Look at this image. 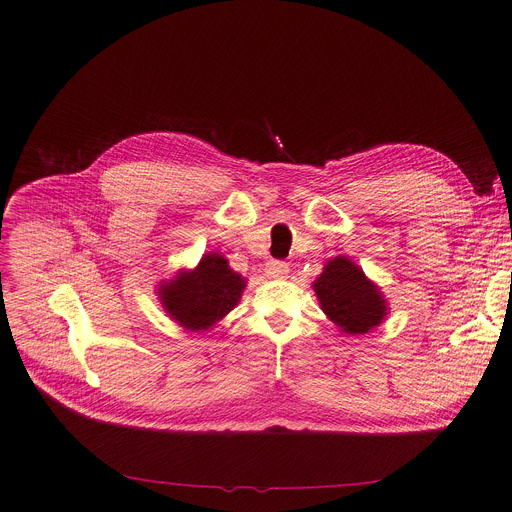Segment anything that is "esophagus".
Returning a JSON list of instances; mask_svg holds the SVG:
<instances>
[{"mask_svg": "<svg viewBox=\"0 0 512 512\" xmlns=\"http://www.w3.org/2000/svg\"><path fill=\"white\" fill-rule=\"evenodd\" d=\"M267 275L269 277H283L287 271H289V265L285 261H279V259H271L265 267Z\"/></svg>", "mask_w": 512, "mask_h": 512, "instance_id": "34e87169", "label": "esophagus"}]
</instances>
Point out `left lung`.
<instances>
[{
	"label": "left lung",
	"instance_id": "8db88e82",
	"mask_svg": "<svg viewBox=\"0 0 512 512\" xmlns=\"http://www.w3.org/2000/svg\"><path fill=\"white\" fill-rule=\"evenodd\" d=\"M324 314L346 334H367L387 316V306L377 285L346 257L328 261L314 283Z\"/></svg>",
	"mask_w": 512,
	"mask_h": 512
}]
</instances>
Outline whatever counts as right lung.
<instances>
[{
  "instance_id": "right-lung-1",
  "label": "right lung",
  "mask_w": 512,
  "mask_h": 512,
  "mask_svg": "<svg viewBox=\"0 0 512 512\" xmlns=\"http://www.w3.org/2000/svg\"><path fill=\"white\" fill-rule=\"evenodd\" d=\"M243 289L245 279L229 267V261L208 253L194 271L180 273L172 283L162 285L160 298L180 326L196 332L225 318L241 300Z\"/></svg>"
}]
</instances>
